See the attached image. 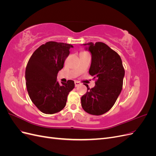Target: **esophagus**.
Segmentation results:
<instances>
[{
	"label": "esophagus",
	"mask_w": 156,
	"mask_h": 156,
	"mask_svg": "<svg viewBox=\"0 0 156 156\" xmlns=\"http://www.w3.org/2000/svg\"><path fill=\"white\" fill-rule=\"evenodd\" d=\"M80 84H81V83H80L79 81H75V86L76 87H79Z\"/></svg>",
	"instance_id": "esophagus-1"
}]
</instances>
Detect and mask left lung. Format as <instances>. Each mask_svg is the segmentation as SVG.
<instances>
[{"mask_svg":"<svg viewBox=\"0 0 156 156\" xmlns=\"http://www.w3.org/2000/svg\"><path fill=\"white\" fill-rule=\"evenodd\" d=\"M83 45L92 56L89 73L97 81L91 89L85 85L87 92L81 97V106L89 114L101 115L111 109L120 95L124 68L119 54L105 44L90 42Z\"/></svg>","mask_w":156,"mask_h":156,"instance_id":"obj_1","label":"left lung"}]
</instances>
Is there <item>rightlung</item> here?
Here are the masks:
<instances>
[{
  "label": "right lung",
  "instance_id": "obj_1",
  "mask_svg": "<svg viewBox=\"0 0 156 156\" xmlns=\"http://www.w3.org/2000/svg\"><path fill=\"white\" fill-rule=\"evenodd\" d=\"M71 48L73 46L48 41L39 47L28 62L25 70L28 93L33 103L45 114H55L62 110L69 92L75 87L72 80L62 84L56 80Z\"/></svg>",
  "mask_w": 156,
  "mask_h": 156
}]
</instances>
